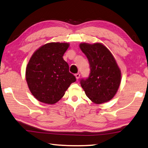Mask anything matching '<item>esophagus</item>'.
<instances>
[{"label":"esophagus","mask_w":148,"mask_h":148,"mask_svg":"<svg viewBox=\"0 0 148 148\" xmlns=\"http://www.w3.org/2000/svg\"><path fill=\"white\" fill-rule=\"evenodd\" d=\"M80 75H80V73H76V74H75L76 79H79L80 78Z\"/></svg>","instance_id":"1"}]
</instances>
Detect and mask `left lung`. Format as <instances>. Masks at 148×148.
Returning a JSON list of instances; mask_svg holds the SVG:
<instances>
[{
  "label": "left lung",
  "mask_w": 148,
  "mask_h": 148,
  "mask_svg": "<svg viewBox=\"0 0 148 148\" xmlns=\"http://www.w3.org/2000/svg\"><path fill=\"white\" fill-rule=\"evenodd\" d=\"M80 48L90 64L88 77L80 83L85 94L95 103L107 102L112 99L120 86L121 71L110 51L102 44L81 43Z\"/></svg>",
  "instance_id": "8db88e82"
}]
</instances>
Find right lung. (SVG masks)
I'll return each instance as SVG.
<instances>
[{
  "instance_id": "1",
  "label": "right lung",
  "mask_w": 148,
  "mask_h": 148,
  "mask_svg": "<svg viewBox=\"0 0 148 148\" xmlns=\"http://www.w3.org/2000/svg\"><path fill=\"white\" fill-rule=\"evenodd\" d=\"M67 43H49L31 57L26 69V79L32 94L40 102L54 104L61 99L76 77L69 71L63 59Z\"/></svg>"
}]
</instances>
